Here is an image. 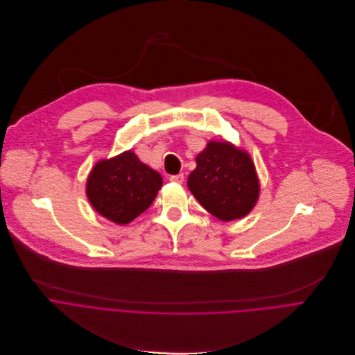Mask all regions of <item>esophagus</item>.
<instances>
[{
	"instance_id": "esophagus-1",
	"label": "esophagus",
	"mask_w": 355,
	"mask_h": 355,
	"mask_svg": "<svg viewBox=\"0 0 355 355\" xmlns=\"http://www.w3.org/2000/svg\"><path fill=\"white\" fill-rule=\"evenodd\" d=\"M169 180H171V182H173V183H178V184H182V183L184 182V176H183V173L172 175V176L169 178Z\"/></svg>"
}]
</instances>
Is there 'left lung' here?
<instances>
[{"instance_id": "1", "label": "left lung", "mask_w": 355, "mask_h": 355, "mask_svg": "<svg viewBox=\"0 0 355 355\" xmlns=\"http://www.w3.org/2000/svg\"><path fill=\"white\" fill-rule=\"evenodd\" d=\"M196 164L187 186L209 214L221 221L249 214L259 197V180L254 165L245 151L225 141H211L197 155Z\"/></svg>"}]
</instances>
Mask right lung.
Returning <instances> with one entry per match:
<instances>
[{
  "instance_id": "right-lung-1",
  "label": "right lung",
  "mask_w": 355,
  "mask_h": 355,
  "mask_svg": "<svg viewBox=\"0 0 355 355\" xmlns=\"http://www.w3.org/2000/svg\"><path fill=\"white\" fill-rule=\"evenodd\" d=\"M161 186V175L127 151L95 165L88 178L87 196L101 216L123 225L153 204Z\"/></svg>"
}]
</instances>
